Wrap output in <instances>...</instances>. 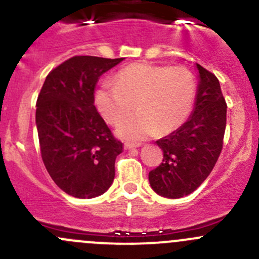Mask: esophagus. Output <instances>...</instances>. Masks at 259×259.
Wrapping results in <instances>:
<instances>
[{
  "instance_id": "esophagus-1",
  "label": "esophagus",
  "mask_w": 259,
  "mask_h": 259,
  "mask_svg": "<svg viewBox=\"0 0 259 259\" xmlns=\"http://www.w3.org/2000/svg\"><path fill=\"white\" fill-rule=\"evenodd\" d=\"M124 146H125V149H126V150H130V149H135V148H139L140 146V144L139 143H129V142H126L124 144Z\"/></svg>"
}]
</instances>
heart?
<instances>
[{"label": "heart", "instance_id": "b5f03b06", "mask_svg": "<svg viewBox=\"0 0 259 259\" xmlns=\"http://www.w3.org/2000/svg\"><path fill=\"white\" fill-rule=\"evenodd\" d=\"M195 94L197 82L187 67L140 62L121 70L115 83H101L95 104L110 124L119 122L137 104L140 111L122 120L116 134L125 140H142L179 127L192 111Z\"/></svg>", "mask_w": 259, "mask_h": 259}]
</instances>
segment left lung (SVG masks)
<instances>
[{
  "label": "left lung",
  "mask_w": 259,
  "mask_h": 259,
  "mask_svg": "<svg viewBox=\"0 0 259 259\" xmlns=\"http://www.w3.org/2000/svg\"><path fill=\"white\" fill-rule=\"evenodd\" d=\"M198 69L194 109L187 121L156 142L163 150V163L149 173L156 194L182 198L194 192L213 170L223 148L227 104L219 81L211 72Z\"/></svg>",
  "instance_id": "1"
}]
</instances>
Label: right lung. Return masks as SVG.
<instances>
[{
	"instance_id": "right-lung-1",
	"label": "right lung",
	"mask_w": 259,
	"mask_h": 259,
	"mask_svg": "<svg viewBox=\"0 0 259 259\" xmlns=\"http://www.w3.org/2000/svg\"><path fill=\"white\" fill-rule=\"evenodd\" d=\"M124 59L74 56L52 70L36 103L41 156L55 184L75 198L90 199L113 184L115 159L122 151L96 110V83Z\"/></svg>"
}]
</instances>
